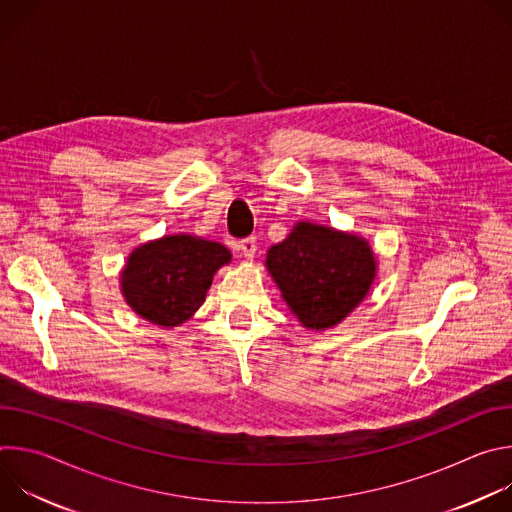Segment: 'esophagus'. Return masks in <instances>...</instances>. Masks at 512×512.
Returning <instances> with one entry per match:
<instances>
[{"instance_id":"1","label":"esophagus","mask_w":512,"mask_h":512,"mask_svg":"<svg viewBox=\"0 0 512 512\" xmlns=\"http://www.w3.org/2000/svg\"><path fill=\"white\" fill-rule=\"evenodd\" d=\"M239 251H241V255H243V257L251 259V257L257 253V239H255V237H247V239H243V241L239 243Z\"/></svg>"}]
</instances>
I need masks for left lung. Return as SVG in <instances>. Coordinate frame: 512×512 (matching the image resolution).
I'll return each mask as SVG.
<instances>
[{"label":"left lung","instance_id":"left-lung-1","mask_svg":"<svg viewBox=\"0 0 512 512\" xmlns=\"http://www.w3.org/2000/svg\"><path fill=\"white\" fill-rule=\"evenodd\" d=\"M267 269L298 320L306 328L324 330L367 296L377 263L364 239L298 223L285 241L269 249Z\"/></svg>","mask_w":512,"mask_h":512}]
</instances>
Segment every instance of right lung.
<instances>
[{"instance_id": "obj_1", "label": "right lung", "mask_w": 512, "mask_h": 512, "mask_svg": "<svg viewBox=\"0 0 512 512\" xmlns=\"http://www.w3.org/2000/svg\"><path fill=\"white\" fill-rule=\"evenodd\" d=\"M231 261V251L190 235L164 237L131 253L121 275L127 304L158 326L186 322L204 302L212 275Z\"/></svg>"}]
</instances>
